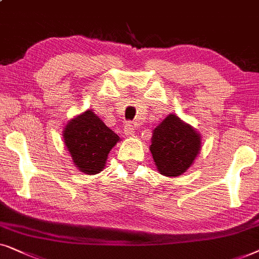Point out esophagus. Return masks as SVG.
<instances>
[{
  "mask_svg": "<svg viewBox=\"0 0 259 259\" xmlns=\"http://www.w3.org/2000/svg\"><path fill=\"white\" fill-rule=\"evenodd\" d=\"M134 133H135V126H134L132 123H126L125 125H124V134H125L126 136H132Z\"/></svg>",
  "mask_w": 259,
  "mask_h": 259,
  "instance_id": "34e87169",
  "label": "esophagus"
}]
</instances>
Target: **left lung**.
Wrapping results in <instances>:
<instances>
[{"mask_svg":"<svg viewBox=\"0 0 259 259\" xmlns=\"http://www.w3.org/2000/svg\"><path fill=\"white\" fill-rule=\"evenodd\" d=\"M200 148V134L170 113L153 130L149 149L160 174L179 177L193 164Z\"/></svg>","mask_w":259,"mask_h":259,"instance_id":"1","label":"left lung"}]
</instances>
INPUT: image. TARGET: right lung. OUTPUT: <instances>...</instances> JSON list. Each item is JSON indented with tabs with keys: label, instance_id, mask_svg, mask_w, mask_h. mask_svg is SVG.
<instances>
[{
	"label": "right lung",
	"instance_id": "obj_1",
	"mask_svg": "<svg viewBox=\"0 0 259 259\" xmlns=\"http://www.w3.org/2000/svg\"><path fill=\"white\" fill-rule=\"evenodd\" d=\"M63 137L75 167L89 175L104 169L110 150L119 141V136L91 110L71 119Z\"/></svg>",
	"mask_w": 259,
	"mask_h": 259
}]
</instances>
